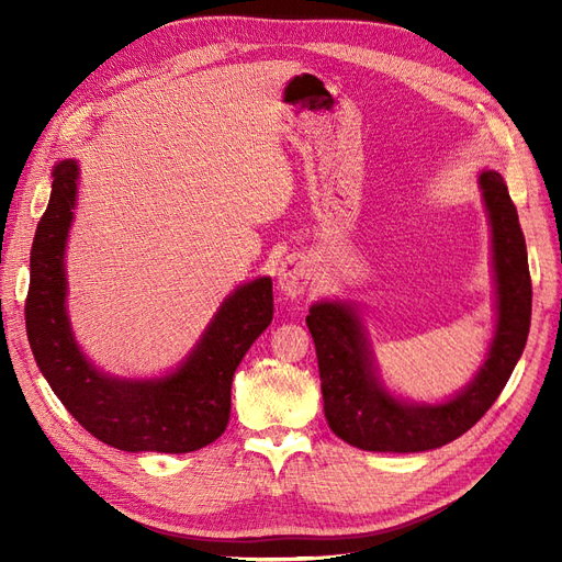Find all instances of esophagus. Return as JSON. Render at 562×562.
Listing matches in <instances>:
<instances>
[{
  "label": "esophagus",
  "instance_id": "34e87169",
  "mask_svg": "<svg viewBox=\"0 0 562 562\" xmlns=\"http://www.w3.org/2000/svg\"><path fill=\"white\" fill-rule=\"evenodd\" d=\"M312 277L310 260L302 255H288V258L279 267V285L285 295L297 297L304 293Z\"/></svg>",
  "mask_w": 562,
  "mask_h": 562
}]
</instances>
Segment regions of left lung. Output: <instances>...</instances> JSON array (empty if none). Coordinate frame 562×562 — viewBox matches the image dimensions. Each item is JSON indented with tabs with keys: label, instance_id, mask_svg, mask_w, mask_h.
<instances>
[{
	"label": "left lung",
	"instance_id": "8db88e82",
	"mask_svg": "<svg viewBox=\"0 0 562 562\" xmlns=\"http://www.w3.org/2000/svg\"><path fill=\"white\" fill-rule=\"evenodd\" d=\"M481 190L492 225L499 321L487 361L462 394L440 405H413L391 398L378 378L359 316L339 302H318L307 326L314 337L323 411L328 427L345 443L372 452H424L450 443L479 422L520 359L530 333L532 281L518 211L497 171L481 173Z\"/></svg>",
	"mask_w": 562,
	"mask_h": 562
}]
</instances>
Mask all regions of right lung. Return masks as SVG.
Returning <instances> with one entry per match:
<instances>
[{
  "label": "right lung",
  "mask_w": 562,
  "mask_h": 562,
  "mask_svg": "<svg viewBox=\"0 0 562 562\" xmlns=\"http://www.w3.org/2000/svg\"><path fill=\"white\" fill-rule=\"evenodd\" d=\"M75 194L77 164L60 161L32 241L25 300L27 339L42 375L67 413L116 450L180 454L206 448L227 429L236 366L274 316L271 279L236 288L173 375L108 378L83 359L65 314L63 252Z\"/></svg>",
  "instance_id": "obj_1"
}]
</instances>
